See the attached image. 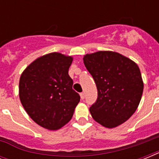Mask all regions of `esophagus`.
Masks as SVG:
<instances>
[{
  "mask_svg": "<svg viewBox=\"0 0 159 159\" xmlns=\"http://www.w3.org/2000/svg\"><path fill=\"white\" fill-rule=\"evenodd\" d=\"M80 96H81V99L83 100L85 98V93L84 92H82L81 94H80Z\"/></svg>",
  "mask_w": 159,
  "mask_h": 159,
  "instance_id": "obj_1",
  "label": "esophagus"
}]
</instances>
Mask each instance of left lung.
I'll use <instances>...</instances> for the list:
<instances>
[{"mask_svg":"<svg viewBox=\"0 0 159 159\" xmlns=\"http://www.w3.org/2000/svg\"><path fill=\"white\" fill-rule=\"evenodd\" d=\"M83 62L98 92L97 101L90 107L92 118L106 128L125 122L135 112L143 94L138 65L111 51L86 54Z\"/></svg>","mask_w":159,"mask_h":159,"instance_id":"left-lung-1","label":"left lung"}]
</instances>
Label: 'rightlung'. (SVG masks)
Instances as JSON below:
<instances>
[{
  "instance_id": "right-lung-1",
  "label": "right lung",
  "mask_w": 159,
  "mask_h": 159,
  "mask_svg": "<svg viewBox=\"0 0 159 159\" xmlns=\"http://www.w3.org/2000/svg\"><path fill=\"white\" fill-rule=\"evenodd\" d=\"M72 57L51 53L34 60L22 72L19 83L21 104L39 125L56 130L72 119L80 102L68 75Z\"/></svg>"
}]
</instances>
